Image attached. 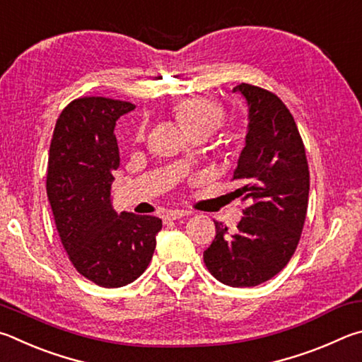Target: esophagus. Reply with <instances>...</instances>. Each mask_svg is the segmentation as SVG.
<instances>
[{
  "label": "esophagus",
  "mask_w": 362,
  "mask_h": 362,
  "mask_svg": "<svg viewBox=\"0 0 362 362\" xmlns=\"http://www.w3.org/2000/svg\"><path fill=\"white\" fill-rule=\"evenodd\" d=\"M187 211L185 210H170L163 214V221H176V219H181L187 216Z\"/></svg>",
  "instance_id": "obj_1"
}]
</instances>
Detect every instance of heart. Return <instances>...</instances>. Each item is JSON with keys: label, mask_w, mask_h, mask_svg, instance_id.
<instances>
[{"label": "heart", "mask_w": 362, "mask_h": 362, "mask_svg": "<svg viewBox=\"0 0 362 362\" xmlns=\"http://www.w3.org/2000/svg\"><path fill=\"white\" fill-rule=\"evenodd\" d=\"M173 114L194 139L210 136L224 120V107L208 97H189L177 101L173 106ZM141 136L143 129H139L138 138Z\"/></svg>", "instance_id": "heart-1"}]
</instances>
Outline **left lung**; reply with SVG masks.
Wrapping results in <instances>:
<instances>
[{
    "label": "left lung",
    "mask_w": 362,
    "mask_h": 362,
    "mask_svg": "<svg viewBox=\"0 0 362 362\" xmlns=\"http://www.w3.org/2000/svg\"><path fill=\"white\" fill-rule=\"evenodd\" d=\"M248 103V133L233 180L245 216L229 232L214 221L216 237L204 252L210 274L232 288L257 286L281 272L299 245L308 206L310 171L293 114L265 88L233 87Z\"/></svg>",
    "instance_id": "obj_1"
}]
</instances>
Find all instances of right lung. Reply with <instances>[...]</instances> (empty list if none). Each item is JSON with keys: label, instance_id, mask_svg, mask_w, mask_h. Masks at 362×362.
<instances>
[{"label": "right lung", "instance_id": "1", "mask_svg": "<svg viewBox=\"0 0 362 362\" xmlns=\"http://www.w3.org/2000/svg\"><path fill=\"white\" fill-rule=\"evenodd\" d=\"M135 110L105 97L73 100L57 119L47 162V197L74 269L101 288L125 286L148 269L162 219L116 213V120Z\"/></svg>", "mask_w": 362, "mask_h": 362}]
</instances>
